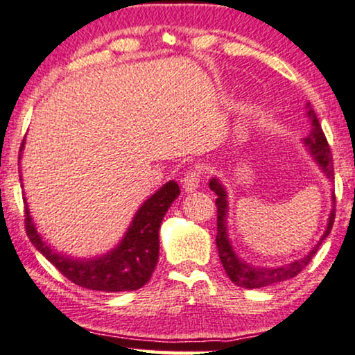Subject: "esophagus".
I'll return each instance as SVG.
<instances>
[{"label":"esophagus","mask_w":355,"mask_h":355,"mask_svg":"<svg viewBox=\"0 0 355 355\" xmlns=\"http://www.w3.org/2000/svg\"><path fill=\"white\" fill-rule=\"evenodd\" d=\"M199 179H200V171L199 169H191L187 171L186 176L182 178V187L186 192H194L199 187Z\"/></svg>","instance_id":"esophagus-1"}]
</instances>
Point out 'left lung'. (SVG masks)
<instances>
[{"label":"left lung","instance_id":"8db88e82","mask_svg":"<svg viewBox=\"0 0 355 355\" xmlns=\"http://www.w3.org/2000/svg\"><path fill=\"white\" fill-rule=\"evenodd\" d=\"M306 108H308V113L306 115L309 116L311 120V131L306 138H303V144L306 146V151L309 153V156L313 157L314 163L319 166V169L322 171V174L329 179L332 182L334 181V166H332V155L329 150V144L326 141L324 133H322L321 125H319V120L316 116V113L311 108V105L306 103ZM209 187L216 192L217 199H216V205H217V237H216V243H217V250H218V258H220L222 266H224L227 277H229L232 282H234L237 286L242 288H263V286H270V284L275 283H282L284 279L295 278L296 275L300 273L301 270L304 268L306 265L311 261V258L314 257V253L318 252L319 245L322 243L327 235L331 234L332 224H334V217H336V196L332 192L331 199H332V209L329 212V218H327V225L322 237L319 239V242L314 245L311 248V252L308 255H304L303 258H298V260L291 261V263L282 265V266H253L247 261L242 260L237 253H235L234 247H232V242L229 239V229H227V217H229V200H227V191L224 184L218 181V178H212L209 181Z\"/></svg>","mask_w":355,"mask_h":355}]
</instances>
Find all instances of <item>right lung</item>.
I'll return each instance as SVG.
<instances>
[{
    "instance_id": "obj_1",
    "label": "right lung",
    "mask_w": 355,
    "mask_h": 355,
    "mask_svg": "<svg viewBox=\"0 0 355 355\" xmlns=\"http://www.w3.org/2000/svg\"><path fill=\"white\" fill-rule=\"evenodd\" d=\"M24 150V141L21 151ZM21 157V155H19ZM21 181V176H19ZM23 187V186H21ZM178 182L169 181L150 196L135 214L123 239L105 255L77 258L54 250L36 230L26 204V232L34 247L55 266L65 278L82 288L95 291H135L150 282L159 257V227L179 196Z\"/></svg>"
}]
</instances>
